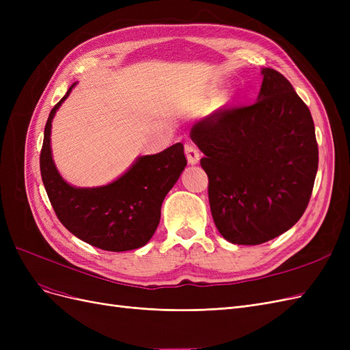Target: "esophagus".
I'll use <instances>...</instances> for the list:
<instances>
[{
    "instance_id": "obj_1",
    "label": "esophagus",
    "mask_w": 350,
    "mask_h": 350,
    "mask_svg": "<svg viewBox=\"0 0 350 350\" xmlns=\"http://www.w3.org/2000/svg\"><path fill=\"white\" fill-rule=\"evenodd\" d=\"M184 149H185V156H187L188 163L197 165L200 162V150L197 149V146L191 142H187Z\"/></svg>"
}]
</instances>
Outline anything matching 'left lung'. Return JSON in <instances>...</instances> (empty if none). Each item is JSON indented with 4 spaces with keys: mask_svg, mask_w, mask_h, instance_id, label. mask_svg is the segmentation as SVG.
Segmentation results:
<instances>
[{
    "mask_svg": "<svg viewBox=\"0 0 350 350\" xmlns=\"http://www.w3.org/2000/svg\"><path fill=\"white\" fill-rule=\"evenodd\" d=\"M261 76L256 103L220 109L189 131L204 153L215 225L238 245L291 229L310 203L319 169L308 107L279 71L262 68Z\"/></svg>",
    "mask_w": 350,
    "mask_h": 350,
    "instance_id": "8db88e82",
    "label": "left lung"
}]
</instances>
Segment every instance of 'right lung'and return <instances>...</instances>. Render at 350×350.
I'll return each instance as SVG.
<instances>
[{"label": "right lung", "mask_w": 350, "mask_h": 350, "mask_svg": "<svg viewBox=\"0 0 350 350\" xmlns=\"http://www.w3.org/2000/svg\"><path fill=\"white\" fill-rule=\"evenodd\" d=\"M76 83L52 108L40 150V175L59 221L72 235L105 251H130L146 245L161 221V207L187 166L183 143L156 154L140 156L122 176L94 188L66 183L51 153L52 118Z\"/></svg>", "instance_id": "right-lung-1"}]
</instances>
